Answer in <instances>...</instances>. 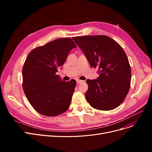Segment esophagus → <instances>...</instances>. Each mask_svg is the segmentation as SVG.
I'll use <instances>...</instances> for the list:
<instances>
[{
  "instance_id": "esophagus-1",
  "label": "esophagus",
  "mask_w": 152,
  "mask_h": 152,
  "mask_svg": "<svg viewBox=\"0 0 152 152\" xmlns=\"http://www.w3.org/2000/svg\"><path fill=\"white\" fill-rule=\"evenodd\" d=\"M83 81L79 80V79H77V80L76 81V83H77V84H80V83H83Z\"/></svg>"
}]
</instances>
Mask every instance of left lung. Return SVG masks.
<instances>
[{
	"instance_id": "8db88e82",
	"label": "left lung",
	"mask_w": 152,
	"mask_h": 152,
	"mask_svg": "<svg viewBox=\"0 0 152 152\" xmlns=\"http://www.w3.org/2000/svg\"><path fill=\"white\" fill-rule=\"evenodd\" d=\"M99 77L87 79L85 96L90 105L100 110H111L120 105L130 89L131 69L123 48L107 36L73 38Z\"/></svg>"
}]
</instances>
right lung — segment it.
<instances>
[{
	"label": "right lung",
	"instance_id": "add662e5",
	"mask_svg": "<svg viewBox=\"0 0 152 152\" xmlns=\"http://www.w3.org/2000/svg\"><path fill=\"white\" fill-rule=\"evenodd\" d=\"M76 47L70 38H61L35 48L28 55L22 70L23 88L39 113L55 116L69 108L76 82L63 81L55 73Z\"/></svg>",
	"mask_w": 152,
	"mask_h": 152
}]
</instances>
